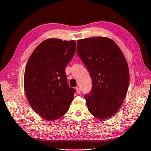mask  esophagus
<instances>
[{"label":"esophagus","mask_w":151,"mask_h":151,"mask_svg":"<svg viewBox=\"0 0 151 151\" xmlns=\"http://www.w3.org/2000/svg\"><path fill=\"white\" fill-rule=\"evenodd\" d=\"M76 92H77L78 93H80L81 92V88H78V87L76 88Z\"/></svg>","instance_id":"1"}]
</instances>
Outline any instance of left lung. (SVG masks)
Segmentation results:
<instances>
[{
  "instance_id": "obj_1",
  "label": "left lung",
  "mask_w": 151,
  "mask_h": 151,
  "mask_svg": "<svg viewBox=\"0 0 151 151\" xmlns=\"http://www.w3.org/2000/svg\"><path fill=\"white\" fill-rule=\"evenodd\" d=\"M76 51L92 80L84 97L88 110L97 119H109L119 110L128 88L124 55L113 40L101 37L78 40Z\"/></svg>"
}]
</instances>
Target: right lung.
<instances>
[{
  "label": "right lung",
  "mask_w": 151,
  "mask_h": 151,
  "mask_svg": "<svg viewBox=\"0 0 151 151\" xmlns=\"http://www.w3.org/2000/svg\"><path fill=\"white\" fill-rule=\"evenodd\" d=\"M75 52V40L50 38L41 42L29 59L25 92L32 109L44 119L55 120L68 111L76 90L67 83L65 68Z\"/></svg>",
  "instance_id": "1"
}]
</instances>
